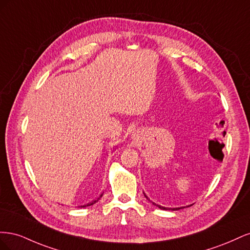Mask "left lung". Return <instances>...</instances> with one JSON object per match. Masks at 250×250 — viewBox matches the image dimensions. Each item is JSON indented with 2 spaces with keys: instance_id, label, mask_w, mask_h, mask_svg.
<instances>
[{
  "instance_id": "1",
  "label": "left lung",
  "mask_w": 250,
  "mask_h": 250,
  "mask_svg": "<svg viewBox=\"0 0 250 250\" xmlns=\"http://www.w3.org/2000/svg\"><path fill=\"white\" fill-rule=\"evenodd\" d=\"M144 195H145V193H144ZM145 197L148 199V197H147V196L145 195ZM153 204H154V206H156L157 208H162V209H172V210H177V209H180L179 208H164V207H161V206H158V204H156V203H154V202H152Z\"/></svg>"
}]
</instances>
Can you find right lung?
<instances>
[{
	"label": "right lung",
	"mask_w": 250,
	"mask_h": 250,
	"mask_svg": "<svg viewBox=\"0 0 250 250\" xmlns=\"http://www.w3.org/2000/svg\"><path fill=\"white\" fill-rule=\"evenodd\" d=\"M102 195H103V194H101V196H100V197H102ZM100 197H99V198H98V199H97V200H94V201H93V202H90V203H88V204H86V206H83V207H81V208H85V207H88V206H92V204H94V203H96V202H97V201H98V200H99V199H100Z\"/></svg>",
	"instance_id": "obj_1"
}]
</instances>
